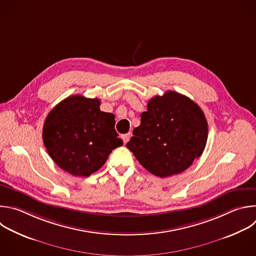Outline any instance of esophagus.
<instances>
[{
    "instance_id": "esophagus-1",
    "label": "esophagus",
    "mask_w": 256,
    "mask_h": 256,
    "mask_svg": "<svg viewBox=\"0 0 256 256\" xmlns=\"http://www.w3.org/2000/svg\"><path fill=\"white\" fill-rule=\"evenodd\" d=\"M130 136H132V132H128V134H124V136H122L124 142V144H126V142L130 140Z\"/></svg>"
}]
</instances>
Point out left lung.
Instances as JSON below:
<instances>
[{
  "label": "left lung",
  "mask_w": 256,
  "mask_h": 256,
  "mask_svg": "<svg viewBox=\"0 0 256 256\" xmlns=\"http://www.w3.org/2000/svg\"><path fill=\"white\" fill-rule=\"evenodd\" d=\"M132 136L126 148L146 171L166 178L184 172L203 154L208 124L197 104L168 90L148 100Z\"/></svg>",
  "instance_id": "1"
}]
</instances>
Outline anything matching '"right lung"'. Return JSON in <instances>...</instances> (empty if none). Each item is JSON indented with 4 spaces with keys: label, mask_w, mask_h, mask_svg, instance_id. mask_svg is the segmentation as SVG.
I'll list each match as a JSON object with an SVG mask.
<instances>
[{
    "label": "right lung",
    "mask_w": 256,
    "mask_h": 256,
    "mask_svg": "<svg viewBox=\"0 0 256 256\" xmlns=\"http://www.w3.org/2000/svg\"><path fill=\"white\" fill-rule=\"evenodd\" d=\"M98 98L72 96L59 102L43 126L44 146L58 166L75 177H88L122 146L114 114L102 112Z\"/></svg>",
    "instance_id": "right-lung-1"
}]
</instances>
